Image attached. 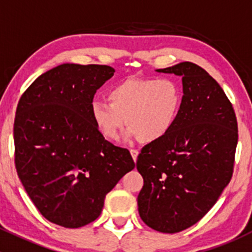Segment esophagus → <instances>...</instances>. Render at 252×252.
<instances>
[{"label":"esophagus","instance_id":"1","mask_svg":"<svg viewBox=\"0 0 252 252\" xmlns=\"http://www.w3.org/2000/svg\"><path fill=\"white\" fill-rule=\"evenodd\" d=\"M130 154H131V157H133L134 162H136V159H138V156H139V151H138V150L131 149L130 150Z\"/></svg>","mask_w":252,"mask_h":252}]
</instances>
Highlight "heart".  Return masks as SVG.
Segmentation results:
<instances>
[{
	"label": "heart",
	"instance_id": "obj_1",
	"mask_svg": "<svg viewBox=\"0 0 252 252\" xmlns=\"http://www.w3.org/2000/svg\"><path fill=\"white\" fill-rule=\"evenodd\" d=\"M108 100L90 103L93 123L107 140L116 141L123 128L128 138L144 144L163 139L173 129L183 105V89L175 79L130 78L114 85Z\"/></svg>",
	"mask_w": 252,
	"mask_h": 252
}]
</instances>
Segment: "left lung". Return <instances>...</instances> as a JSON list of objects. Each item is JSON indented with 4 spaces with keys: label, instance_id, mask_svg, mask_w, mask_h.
<instances>
[{
    "label": "left lung",
    "instance_id": "obj_1",
    "mask_svg": "<svg viewBox=\"0 0 252 252\" xmlns=\"http://www.w3.org/2000/svg\"><path fill=\"white\" fill-rule=\"evenodd\" d=\"M156 72L182 77L183 105L173 129L138 156V207L145 224L173 234L199 222L229 184L238 123L223 89L201 67L182 62Z\"/></svg>",
    "mask_w": 252,
    "mask_h": 252
}]
</instances>
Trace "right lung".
<instances>
[{
  "mask_svg": "<svg viewBox=\"0 0 252 252\" xmlns=\"http://www.w3.org/2000/svg\"><path fill=\"white\" fill-rule=\"evenodd\" d=\"M110 65L63 63L40 75L17 106L16 168L25 191L50 222L79 228L94 222L110 192L135 163L105 140L90 117Z\"/></svg>",
  "mask_w": 252,
  "mask_h": 252,
  "instance_id": "add662e5",
  "label": "right lung"
}]
</instances>
